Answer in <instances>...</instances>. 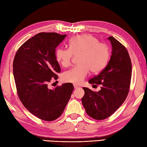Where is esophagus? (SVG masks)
Returning <instances> with one entry per match:
<instances>
[{
    "label": "esophagus",
    "instance_id": "esophagus-1",
    "mask_svg": "<svg viewBox=\"0 0 147 147\" xmlns=\"http://www.w3.org/2000/svg\"><path fill=\"white\" fill-rule=\"evenodd\" d=\"M74 87L75 89H78V88H80L79 86H78V85H76V84H74Z\"/></svg>",
    "mask_w": 147,
    "mask_h": 147
}]
</instances>
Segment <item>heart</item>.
Here are the masks:
<instances>
[{"mask_svg":"<svg viewBox=\"0 0 147 147\" xmlns=\"http://www.w3.org/2000/svg\"><path fill=\"white\" fill-rule=\"evenodd\" d=\"M80 54L78 66L64 73L63 80L68 83L80 84L89 73L100 72L107 65L110 49L107 44L98 42L90 34L78 35L69 41V48L59 47L56 51V59L64 67L69 66L74 56Z\"/></svg>","mask_w":147,"mask_h":147,"instance_id":"obj_1","label":"heart"}]
</instances>
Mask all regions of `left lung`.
<instances>
[{"label": "left lung", "instance_id": "left-lung-1", "mask_svg": "<svg viewBox=\"0 0 147 147\" xmlns=\"http://www.w3.org/2000/svg\"><path fill=\"white\" fill-rule=\"evenodd\" d=\"M112 53L107 66L98 76L91 78V84H101L94 92L83 88L81 101L86 113L95 120H104L113 114L127 98L131 78V62L126 47L113 36L108 38Z\"/></svg>", "mask_w": 147, "mask_h": 147}]
</instances>
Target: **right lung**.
I'll return each instance as SVG.
<instances>
[{"label":"right lung","mask_w":147,"mask_h":147,"mask_svg":"<svg viewBox=\"0 0 147 147\" xmlns=\"http://www.w3.org/2000/svg\"><path fill=\"white\" fill-rule=\"evenodd\" d=\"M66 36L37 34L19 47L13 59V78L20 100L27 110L42 120L59 118L74 90L71 83L53 90L47 86L52 78L57 80V74L61 72L55 52Z\"/></svg>","instance_id":"1"}]
</instances>
